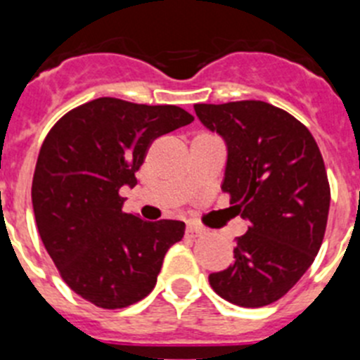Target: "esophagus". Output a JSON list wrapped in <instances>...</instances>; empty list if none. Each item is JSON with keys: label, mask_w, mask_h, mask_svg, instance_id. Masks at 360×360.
Here are the masks:
<instances>
[{"label": "esophagus", "mask_w": 360, "mask_h": 360, "mask_svg": "<svg viewBox=\"0 0 360 360\" xmlns=\"http://www.w3.org/2000/svg\"><path fill=\"white\" fill-rule=\"evenodd\" d=\"M200 234H202V229L196 227V225H187V229H186V236H189V238H196V236H200Z\"/></svg>", "instance_id": "esophagus-1"}]
</instances>
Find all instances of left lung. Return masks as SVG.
<instances>
[{"instance_id":"1","label":"left lung","mask_w":360,"mask_h":360,"mask_svg":"<svg viewBox=\"0 0 360 360\" xmlns=\"http://www.w3.org/2000/svg\"><path fill=\"white\" fill-rule=\"evenodd\" d=\"M195 111L227 146L221 191L250 224L234 263L209 283L238 307L274 303L310 269L326 231L330 186L317 142L290 113L263 101L195 104Z\"/></svg>"}]
</instances>
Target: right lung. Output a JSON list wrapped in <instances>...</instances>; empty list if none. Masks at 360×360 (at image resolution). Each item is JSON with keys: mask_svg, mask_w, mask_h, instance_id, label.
Listing matches in <instances>:
<instances>
[{"mask_svg": "<svg viewBox=\"0 0 360 360\" xmlns=\"http://www.w3.org/2000/svg\"><path fill=\"white\" fill-rule=\"evenodd\" d=\"M193 120L171 104L101 97L68 111L46 135L32 205L44 249L82 299L115 310L155 288L165 252L182 240L186 224L122 212L119 191L136 186L151 141Z\"/></svg>", "mask_w": 360, "mask_h": 360, "instance_id": "add662e5", "label": "right lung"}]
</instances>
